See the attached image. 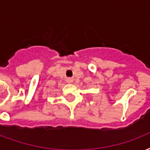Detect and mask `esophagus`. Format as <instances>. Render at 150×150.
<instances>
[{"label":"esophagus","mask_w":150,"mask_h":150,"mask_svg":"<svg viewBox=\"0 0 150 150\" xmlns=\"http://www.w3.org/2000/svg\"><path fill=\"white\" fill-rule=\"evenodd\" d=\"M72 82H73L72 78H68V79H67V82H68V83H71Z\"/></svg>","instance_id":"34e87169"}]
</instances>
